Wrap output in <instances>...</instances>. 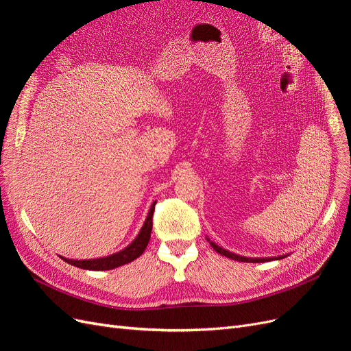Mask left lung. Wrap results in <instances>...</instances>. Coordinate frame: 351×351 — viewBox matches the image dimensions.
I'll return each instance as SVG.
<instances>
[{
  "label": "left lung",
  "mask_w": 351,
  "mask_h": 351,
  "mask_svg": "<svg viewBox=\"0 0 351 351\" xmlns=\"http://www.w3.org/2000/svg\"><path fill=\"white\" fill-rule=\"evenodd\" d=\"M208 241H209V244L212 246V249L217 250L219 254H222V256L230 258L232 261H239V262H253V263H256V262H269V261H278V259H282V258L287 256V254H284V256H274V258H246V256H240V254L232 253V252H230L227 249H222L221 246H218L217 243L210 241L209 239H208Z\"/></svg>",
  "instance_id": "obj_1"
}]
</instances>
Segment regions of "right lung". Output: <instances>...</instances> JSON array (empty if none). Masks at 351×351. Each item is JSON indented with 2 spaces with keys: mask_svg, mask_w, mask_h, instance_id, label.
I'll return each instance as SVG.
<instances>
[{
  "mask_svg": "<svg viewBox=\"0 0 351 351\" xmlns=\"http://www.w3.org/2000/svg\"><path fill=\"white\" fill-rule=\"evenodd\" d=\"M155 204H156V200L151 205V209H149V212H147V217L143 222L139 234H137L136 239L129 244V246L124 247L123 250L112 253V254H110V256L97 258V259L77 261V259H67V258H62V256H61V259L66 261L70 265H73V267H77V268H82V269H89V271H108V269L119 268V267H121V265L133 262L134 259L141 256V254L145 252L147 243H149Z\"/></svg>",
  "mask_w": 351,
  "mask_h": 351,
  "instance_id": "right-lung-1",
  "label": "right lung"
}]
</instances>
